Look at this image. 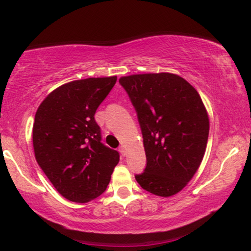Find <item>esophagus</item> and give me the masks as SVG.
<instances>
[{"mask_svg":"<svg viewBox=\"0 0 251 251\" xmlns=\"http://www.w3.org/2000/svg\"><path fill=\"white\" fill-rule=\"evenodd\" d=\"M119 152L121 153L123 156L126 155V147H125V146H120V147H119Z\"/></svg>","mask_w":251,"mask_h":251,"instance_id":"obj_1","label":"esophagus"}]
</instances>
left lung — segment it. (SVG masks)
<instances>
[{
	"instance_id": "obj_1",
	"label": "left lung",
	"mask_w": 251,
	"mask_h": 251,
	"mask_svg": "<svg viewBox=\"0 0 251 251\" xmlns=\"http://www.w3.org/2000/svg\"><path fill=\"white\" fill-rule=\"evenodd\" d=\"M137 112L146 168L136 175L144 190L171 197L186 186L203 159L209 135L207 109L198 91L171 73L119 80Z\"/></svg>"
}]
</instances>
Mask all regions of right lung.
Masks as SVG:
<instances>
[{"mask_svg": "<svg viewBox=\"0 0 251 251\" xmlns=\"http://www.w3.org/2000/svg\"><path fill=\"white\" fill-rule=\"evenodd\" d=\"M116 76L89 77L60 85L37 108L33 125L35 159L54 188L73 202L102 194L120 155L101 143L95 120Z\"/></svg>", "mask_w": 251, "mask_h": 251, "instance_id": "add662e5", "label": "right lung"}]
</instances>
